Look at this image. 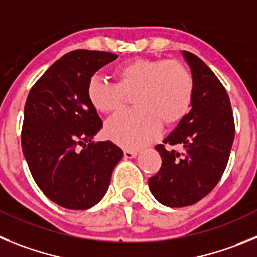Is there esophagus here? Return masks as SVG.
<instances>
[{
  "label": "esophagus",
  "instance_id": "obj_1",
  "mask_svg": "<svg viewBox=\"0 0 257 257\" xmlns=\"http://www.w3.org/2000/svg\"><path fill=\"white\" fill-rule=\"evenodd\" d=\"M137 155V151H132V150H125V151H124V157H125V159H133V157H136Z\"/></svg>",
  "mask_w": 257,
  "mask_h": 257
}]
</instances>
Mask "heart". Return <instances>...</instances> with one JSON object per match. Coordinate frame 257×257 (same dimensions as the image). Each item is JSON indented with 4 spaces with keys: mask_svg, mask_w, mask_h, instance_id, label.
Returning <instances> with one entry per match:
<instances>
[{
    "mask_svg": "<svg viewBox=\"0 0 257 257\" xmlns=\"http://www.w3.org/2000/svg\"><path fill=\"white\" fill-rule=\"evenodd\" d=\"M116 84L92 78L87 97L92 107L102 114H115L133 97L136 110L108 120L105 133L125 149H140L160 132L161 121L173 125L188 112L193 97V79L188 69L174 60L137 57L117 66Z\"/></svg>",
    "mask_w": 257,
    "mask_h": 257,
    "instance_id": "1",
    "label": "heart"
}]
</instances>
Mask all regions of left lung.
Returning a JSON list of instances; mask_svg holds the SVG:
<instances>
[{
    "mask_svg": "<svg viewBox=\"0 0 257 257\" xmlns=\"http://www.w3.org/2000/svg\"><path fill=\"white\" fill-rule=\"evenodd\" d=\"M182 55L193 79L191 110L163 142L182 146L183 152L157 145L163 165L149 179L154 197L169 207L189 206L209 195L225 170L234 141L225 88L200 57L188 51Z\"/></svg>",
    "mask_w": 257,
    "mask_h": 257,
    "instance_id": "left-lung-1",
    "label": "left lung"
}]
</instances>
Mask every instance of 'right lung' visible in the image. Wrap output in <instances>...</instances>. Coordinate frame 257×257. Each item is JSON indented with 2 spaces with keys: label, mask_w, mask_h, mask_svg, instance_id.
Instances as JSON below:
<instances>
[{
  "label": "right lung",
  "mask_w": 257,
  "mask_h": 257,
  "mask_svg": "<svg viewBox=\"0 0 257 257\" xmlns=\"http://www.w3.org/2000/svg\"><path fill=\"white\" fill-rule=\"evenodd\" d=\"M116 59L103 51H71L28 94L23 154L39 189L65 209L85 210L100 202L123 157L110 141L93 142L102 120L87 97L93 74Z\"/></svg>",
  "instance_id": "1"
}]
</instances>
